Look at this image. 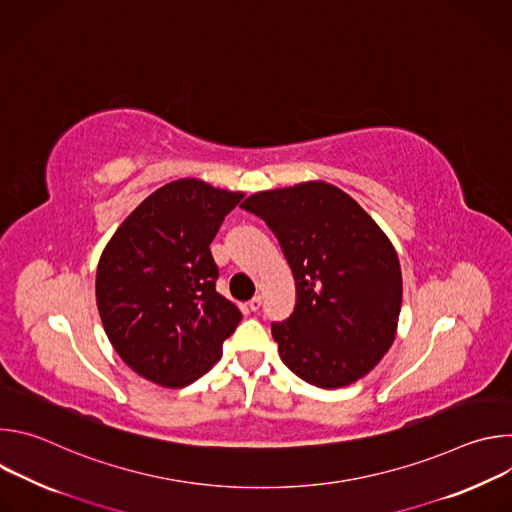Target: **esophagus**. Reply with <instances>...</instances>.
<instances>
[{
    "mask_svg": "<svg viewBox=\"0 0 512 512\" xmlns=\"http://www.w3.org/2000/svg\"><path fill=\"white\" fill-rule=\"evenodd\" d=\"M261 304H263V302H261V298H259V296H255V298L249 302V310H251V312H259Z\"/></svg>",
    "mask_w": 512,
    "mask_h": 512,
    "instance_id": "34e87169",
    "label": "esophagus"
}]
</instances>
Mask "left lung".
<instances>
[{"instance_id": "8db88e82", "label": "left lung", "mask_w": 512, "mask_h": 512, "mask_svg": "<svg viewBox=\"0 0 512 512\" xmlns=\"http://www.w3.org/2000/svg\"><path fill=\"white\" fill-rule=\"evenodd\" d=\"M241 206L263 218L294 271V314L271 326L285 367L320 389L371 373L395 340L403 298L397 251L373 216L322 180L255 192Z\"/></svg>"}]
</instances>
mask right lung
Returning <instances> with one entry per match:
<instances>
[{
    "label": "right lung",
    "mask_w": 512,
    "mask_h": 512,
    "mask_svg": "<svg viewBox=\"0 0 512 512\" xmlns=\"http://www.w3.org/2000/svg\"><path fill=\"white\" fill-rule=\"evenodd\" d=\"M243 192L180 178L145 198L97 265V308L115 352L139 377L180 389L212 369L241 322L214 289L210 243Z\"/></svg>",
    "instance_id": "obj_1"
}]
</instances>
